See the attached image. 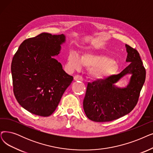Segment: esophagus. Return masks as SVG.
<instances>
[{
  "mask_svg": "<svg viewBox=\"0 0 153 153\" xmlns=\"http://www.w3.org/2000/svg\"><path fill=\"white\" fill-rule=\"evenodd\" d=\"M74 79L75 81H82L83 80V79H82V76H79V75H76V76H75L74 77Z\"/></svg>",
  "mask_w": 153,
  "mask_h": 153,
  "instance_id": "1",
  "label": "esophagus"
}]
</instances>
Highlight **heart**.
<instances>
[{
    "label": "heart",
    "mask_w": 153,
    "mask_h": 153,
    "mask_svg": "<svg viewBox=\"0 0 153 153\" xmlns=\"http://www.w3.org/2000/svg\"><path fill=\"white\" fill-rule=\"evenodd\" d=\"M68 66L72 71H80L82 66L89 68L90 76L97 81L104 80L118 70L117 64L112 58L92 51L84 52L81 57L71 52L68 57Z\"/></svg>",
    "instance_id": "b5f03b06"
}]
</instances>
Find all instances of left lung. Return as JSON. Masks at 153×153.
Instances as JSON below:
<instances>
[{
	"label": "left lung",
	"instance_id": "left-lung-1",
	"mask_svg": "<svg viewBox=\"0 0 153 153\" xmlns=\"http://www.w3.org/2000/svg\"><path fill=\"white\" fill-rule=\"evenodd\" d=\"M126 62L130 64L119 74L89 82L83 101L85 114L91 121L108 122L123 117L134 108L145 82L146 70L137 51L126 44ZM131 74L126 88L115 85L126 74Z\"/></svg>",
	"mask_w": 153,
	"mask_h": 153
}]
</instances>
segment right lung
<instances>
[{"label": "right lung", "instance_id": "obj_1", "mask_svg": "<svg viewBox=\"0 0 153 153\" xmlns=\"http://www.w3.org/2000/svg\"><path fill=\"white\" fill-rule=\"evenodd\" d=\"M65 41L64 34L42 33L25 40L11 64L13 91L22 108L40 116L51 115L73 81L54 56Z\"/></svg>", "mask_w": 153, "mask_h": 153}]
</instances>
